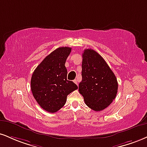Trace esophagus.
Wrapping results in <instances>:
<instances>
[{
  "mask_svg": "<svg viewBox=\"0 0 147 147\" xmlns=\"http://www.w3.org/2000/svg\"><path fill=\"white\" fill-rule=\"evenodd\" d=\"M73 81H74V83H75V84H76L77 85V86H78V81H77V79H75V80H74Z\"/></svg>",
  "mask_w": 147,
  "mask_h": 147,
  "instance_id": "esophagus-1",
  "label": "esophagus"
}]
</instances>
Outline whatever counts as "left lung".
<instances>
[{"label":"left lung","instance_id":"8db88e82","mask_svg":"<svg viewBox=\"0 0 147 147\" xmlns=\"http://www.w3.org/2000/svg\"><path fill=\"white\" fill-rule=\"evenodd\" d=\"M82 57L79 93L90 108L96 112L103 110L116 98L117 79L103 58L95 51L85 49Z\"/></svg>","mask_w":147,"mask_h":147}]
</instances>
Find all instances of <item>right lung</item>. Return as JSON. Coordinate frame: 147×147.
Returning a JSON list of instances; mask_svg holds the SVG:
<instances>
[{"label":"right lung","instance_id":"add662e5","mask_svg":"<svg viewBox=\"0 0 147 147\" xmlns=\"http://www.w3.org/2000/svg\"><path fill=\"white\" fill-rule=\"evenodd\" d=\"M71 49L57 48L37 66L31 77L33 97L48 112H57L65 105L69 94L78 88L75 83L67 80L65 63Z\"/></svg>","mask_w":147,"mask_h":147}]
</instances>
